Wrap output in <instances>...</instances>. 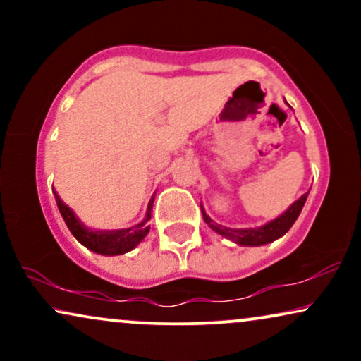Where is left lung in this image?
Listing matches in <instances>:
<instances>
[{"label":"left lung","mask_w":361,"mask_h":361,"mask_svg":"<svg viewBox=\"0 0 361 361\" xmlns=\"http://www.w3.org/2000/svg\"><path fill=\"white\" fill-rule=\"evenodd\" d=\"M307 195L309 192L302 195L299 200L293 202L283 214L279 215L276 219H273V221L267 222L261 227H250V229H233V227L221 226V224L212 221V219L207 215L204 205H200V209L207 226L212 231H215L217 234H221L222 238L229 239V241L239 244V246H263V244L276 241L281 235L288 233V229L293 226V222L297 221V217H299V214L302 212V207H304L305 200H307Z\"/></svg>","instance_id":"1"}]
</instances>
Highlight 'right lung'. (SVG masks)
Wrapping results in <instances>:
<instances>
[{"mask_svg": "<svg viewBox=\"0 0 361 361\" xmlns=\"http://www.w3.org/2000/svg\"><path fill=\"white\" fill-rule=\"evenodd\" d=\"M54 197H56L57 207H59V212L64 219L66 226L71 231L74 238L80 241L82 246L88 247L90 251L98 252V255L103 256H117L123 255V252H128L134 250L137 244L146 238L149 233L147 221L151 219V210L152 204H154V195L149 200L147 212L144 221H140L135 226L128 227V229H115V231H100V229H91V227H86L80 219L76 217V214L73 212V209H69L64 202L61 200L59 195L56 193V190H52Z\"/></svg>", "mask_w": 361, "mask_h": 361, "instance_id": "1", "label": "right lung"}]
</instances>
